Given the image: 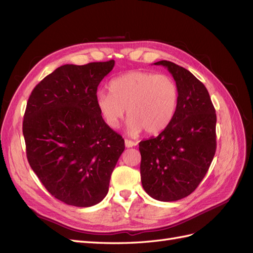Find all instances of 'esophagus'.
<instances>
[{
  "instance_id": "34e87169",
  "label": "esophagus",
  "mask_w": 253,
  "mask_h": 253,
  "mask_svg": "<svg viewBox=\"0 0 253 253\" xmlns=\"http://www.w3.org/2000/svg\"><path fill=\"white\" fill-rule=\"evenodd\" d=\"M125 144H126V148H132V147H135V145H136L137 143L134 142V141H132V140L126 139V140H125Z\"/></svg>"
}]
</instances>
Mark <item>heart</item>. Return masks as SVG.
<instances>
[{
  "mask_svg": "<svg viewBox=\"0 0 253 253\" xmlns=\"http://www.w3.org/2000/svg\"><path fill=\"white\" fill-rule=\"evenodd\" d=\"M109 89L110 94L101 90L96 96L99 113L106 125L117 128L126 110V129L131 136L142 129L147 134L160 133L177 110L178 87L166 75L132 71L112 79Z\"/></svg>",
  "mask_w": 253,
  "mask_h": 253,
  "instance_id": "1",
  "label": "heart"
}]
</instances>
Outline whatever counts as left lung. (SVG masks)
Wrapping results in <instances>:
<instances>
[{
	"mask_svg": "<svg viewBox=\"0 0 253 253\" xmlns=\"http://www.w3.org/2000/svg\"><path fill=\"white\" fill-rule=\"evenodd\" d=\"M178 87L170 125L157 137L139 142L142 187L160 202L190 195L208 172L216 150V114L210 95L193 74L170 61H158Z\"/></svg>",
	"mask_w": 253,
	"mask_h": 253,
	"instance_id": "1",
	"label": "left lung"
}]
</instances>
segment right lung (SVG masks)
I'll return each instance as SVG.
<instances>
[{
    "instance_id": "1",
    "label": "right lung",
    "mask_w": 253,
    "mask_h": 253,
    "mask_svg": "<svg viewBox=\"0 0 253 253\" xmlns=\"http://www.w3.org/2000/svg\"><path fill=\"white\" fill-rule=\"evenodd\" d=\"M115 61L65 64L37 84L23 120L27 160L57 200L90 207L108 194L125 140L96 104L99 83Z\"/></svg>"
}]
</instances>
